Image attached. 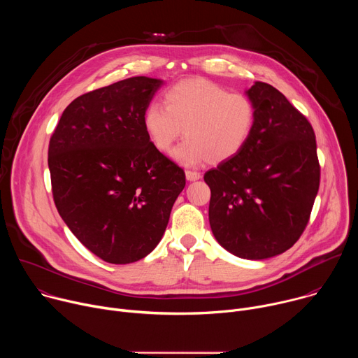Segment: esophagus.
<instances>
[{
  "label": "esophagus",
  "instance_id": "1",
  "mask_svg": "<svg viewBox=\"0 0 358 358\" xmlns=\"http://www.w3.org/2000/svg\"><path fill=\"white\" fill-rule=\"evenodd\" d=\"M185 177L188 181H195V180H199L201 178V174L198 171H192V170H187L185 171Z\"/></svg>",
  "mask_w": 358,
  "mask_h": 358
}]
</instances>
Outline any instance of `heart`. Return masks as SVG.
Masks as SVG:
<instances>
[{"label":"heart","mask_w":358,"mask_h":358,"mask_svg":"<svg viewBox=\"0 0 358 358\" xmlns=\"http://www.w3.org/2000/svg\"><path fill=\"white\" fill-rule=\"evenodd\" d=\"M164 108L151 103L143 115V127L151 144L170 152L182 136L187 138L174 151V159L194 166L202 162L222 164L246 145L257 119L249 96L229 92L207 79H185L163 94Z\"/></svg>","instance_id":"obj_1"}]
</instances>
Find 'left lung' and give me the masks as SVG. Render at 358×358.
<instances>
[{
    "instance_id": "obj_1",
    "label": "left lung",
    "mask_w": 358,
    "mask_h": 358,
    "mask_svg": "<svg viewBox=\"0 0 358 358\" xmlns=\"http://www.w3.org/2000/svg\"><path fill=\"white\" fill-rule=\"evenodd\" d=\"M257 119L229 162L203 180L211 188L210 225L217 241L243 259L283 253L301 236L320 185L316 136L310 122L272 85L248 89Z\"/></svg>"
}]
</instances>
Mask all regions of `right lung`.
Returning a JSON list of instances; mask_svg holds the SVG:
<instances>
[{"label": "right lung", "mask_w": 358, "mask_h": 358, "mask_svg": "<svg viewBox=\"0 0 358 358\" xmlns=\"http://www.w3.org/2000/svg\"><path fill=\"white\" fill-rule=\"evenodd\" d=\"M162 80L134 76L76 97L49 140L57 210L97 258L126 265L160 242L185 173L148 140L143 115Z\"/></svg>", "instance_id": "obj_1"}]
</instances>
